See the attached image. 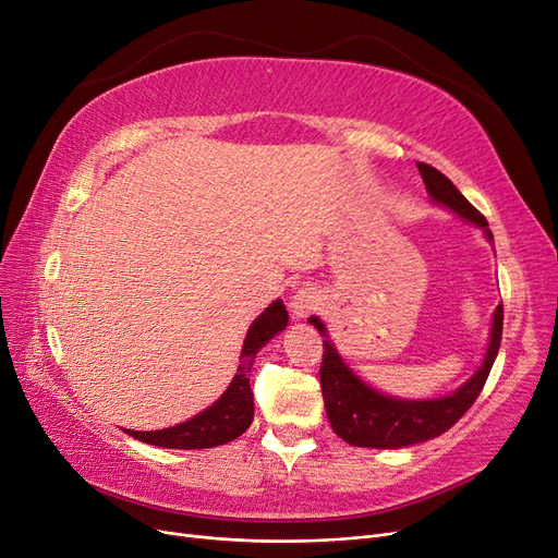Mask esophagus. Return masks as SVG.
Masks as SVG:
<instances>
[{
  "label": "esophagus",
  "instance_id": "obj_1",
  "mask_svg": "<svg viewBox=\"0 0 558 558\" xmlns=\"http://www.w3.org/2000/svg\"><path fill=\"white\" fill-rule=\"evenodd\" d=\"M320 305V295L312 286H302L300 291H295L293 300H291V312L295 318H305L307 314H312L316 307Z\"/></svg>",
  "mask_w": 558,
  "mask_h": 558
}]
</instances>
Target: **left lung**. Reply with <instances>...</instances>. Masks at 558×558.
Instances as JSON below:
<instances>
[{
  "label": "left lung",
  "instance_id": "left-lung-1",
  "mask_svg": "<svg viewBox=\"0 0 558 558\" xmlns=\"http://www.w3.org/2000/svg\"><path fill=\"white\" fill-rule=\"evenodd\" d=\"M421 179L426 183L428 195L459 214L465 221L484 230L486 240L492 242L494 234L488 230L486 218L470 205L461 191L435 167L416 162ZM310 324L324 335V363H320V391H324L326 414L332 430L353 447L373 449H400L433 440V437L449 430L477 400L486 384L492 365L498 356L502 337V305L496 307L492 324V342H488L482 367L472 375L459 391L435 400H400L384 396L375 388L361 381L353 369L342 361L332 347L326 326L316 316Z\"/></svg>",
  "mask_w": 558,
  "mask_h": 558
}]
</instances>
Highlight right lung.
<instances>
[{"mask_svg":"<svg viewBox=\"0 0 558 558\" xmlns=\"http://www.w3.org/2000/svg\"><path fill=\"white\" fill-rule=\"evenodd\" d=\"M286 324H289V312H286L281 300H275L272 305L253 320L242 347L238 375H234L228 391L218 398L211 408L172 428L125 433L137 437V440L146 445H156L165 449H209L240 437L253 421V391L248 384L251 365L256 361L258 349L267 340H272L277 332H281Z\"/></svg>","mask_w":558,"mask_h":558,"instance_id":"add662e5","label":"right lung"}]
</instances>
